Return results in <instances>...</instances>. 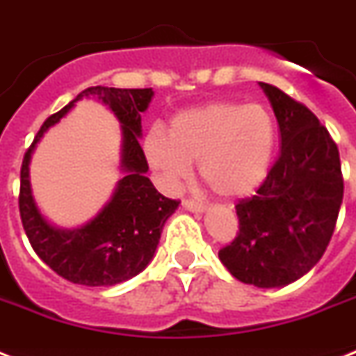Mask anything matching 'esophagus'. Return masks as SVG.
I'll use <instances>...</instances> for the list:
<instances>
[{
	"label": "esophagus",
	"mask_w": 356,
	"mask_h": 356,
	"mask_svg": "<svg viewBox=\"0 0 356 356\" xmlns=\"http://www.w3.org/2000/svg\"><path fill=\"white\" fill-rule=\"evenodd\" d=\"M183 209L190 212H203L205 211V205L201 203V201H195V200H184L183 201Z\"/></svg>",
	"instance_id": "obj_1"
}]
</instances>
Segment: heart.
<instances>
[{"mask_svg": "<svg viewBox=\"0 0 356 356\" xmlns=\"http://www.w3.org/2000/svg\"><path fill=\"white\" fill-rule=\"evenodd\" d=\"M277 125L262 105L216 102L175 114L168 127L144 140L147 162L166 188H177L200 162L201 179L214 194L236 200L259 188L270 172Z\"/></svg>", "mask_w": 356, "mask_h": 356, "instance_id": "obj_1", "label": "heart"}]
</instances>
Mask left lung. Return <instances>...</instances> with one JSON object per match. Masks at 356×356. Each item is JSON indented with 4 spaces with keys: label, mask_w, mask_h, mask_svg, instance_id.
I'll return each instance as SVG.
<instances>
[{
    "label": "left lung",
    "mask_w": 356,
    "mask_h": 356,
    "mask_svg": "<svg viewBox=\"0 0 356 356\" xmlns=\"http://www.w3.org/2000/svg\"><path fill=\"white\" fill-rule=\"evenodd\" d=\"M281 131V153L253 197L236 205L238 234L220 249L231 275L259 288L309 273L334 233L343 197L340 153L303 103L260 83Z\"/></svg>",
    "instance_id": "left-lung-1"
}]
</instances>
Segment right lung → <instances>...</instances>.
<instances>
[{
  "mask_svg": "<svg viewBox=\"0 0 356 356\" xmlns=\"http://www.w3.org/2000/svg\"><path fill=\"white\" fill-rule=\"evenodd\" d=\"M97 97L122 125V171L113 197L96 218L77 229H58L41 216L29 181V162L35 144L47 128L60 121L75 101ZM151 88L90 86L58 113L42 123L25 151L19 172V216L35 253L66 281L85 286H113L138 275L149 264L164 223L179 207L156 192L145 173L149 170L142 147V116L149 105Z\"/></svg>",
  "mask_w": 356,
  "mask_h": 356,
  "instance_id": "add662e5",
  "label": "right lung"
}]
</instances>
